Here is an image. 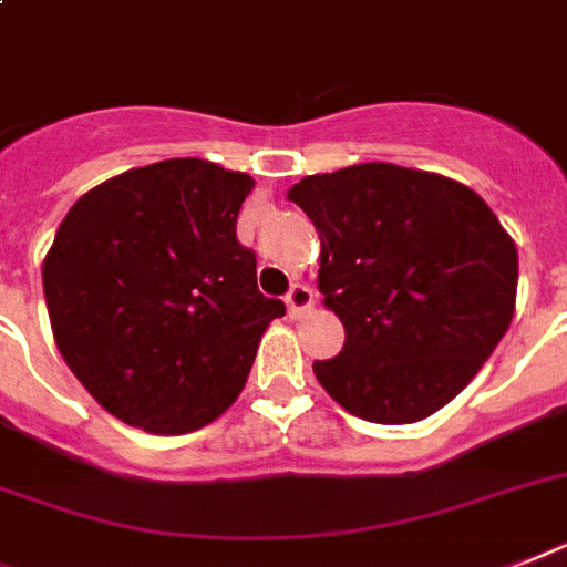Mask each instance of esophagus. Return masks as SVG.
<instances>
[{"label":"esophagus","instance_id":"esophagus-1","mask_svg":"<svg viewBox=\"0 0 567 567\" xmlns=\"http://www.w3.org/2000/svg\"><path fill=\"white\" fill-rule=\"evenodd\" d=\"M316 303V292H312L307 284H292V289L287 292V310L292 318H301L303 312L312 310Z\"/></svg>","mask_w":567,"mask_h":567}]
</instances>
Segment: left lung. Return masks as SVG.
<instances>
[{"label":"left lung","mask_w":567,"mask_h":567,"mask_svg":"<svg viewBox=\"0 0 567 567\" xmlns=\"http://www.w3.org/2000/svg\"><path fill=\"white\" fill-rule=\"evenodd\" d=\"M321 240L318 289L344 324L336 359L312 362L341 409L417 423L455 400L504 339L516 243L466 185L368 162L289 190Z\"/></svg>","instance_id":"left-lung-1"}]
</instances>
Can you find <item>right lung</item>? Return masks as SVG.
<instances>
[{"label":"right lung","instance_id":"obj_1","mask_svg":"<svg viewBox=\"0 0 567 567\" xmlns=\"http://www.w3.org/2000/svg\"><path fill=\"white\" fill-rule=\"evenodd\" d=\"M251 188L249 173L167 158L101 182L60 223L42 264L54 341L121 423L196 432L240 396L287 312L237 240Z\"/></svg>","mask_w":567,"mask_h":567}]
</instances>
